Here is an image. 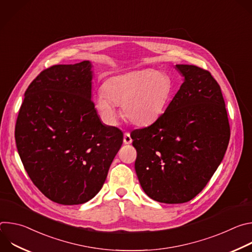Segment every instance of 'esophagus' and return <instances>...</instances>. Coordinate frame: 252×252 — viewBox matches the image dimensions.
<instances>
[{"instance_id": "1", "label": "esophagus", "mask_w": 252, "mask_h": 252, "mask_svg": "<svg viewBox=\"0 0 252 252\" xmlns=\"http://www.w3.org/2000/svg\"><path fill=\"white\" fill-rule=\"evenodd\" d=\"M132 142V138L130 136L129 132H125L124 134V143L125 145H129V143Z\"/></svg>"}]
</instances>
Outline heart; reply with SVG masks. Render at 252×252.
<instances>
[{
  "label": "heart",
  "mask_w": 252,
  "mask_h": 252,
  "mask_svg": "<svg viewBox=\"0 0 252 252\" xmlns=\"http://www.w3.org/2000/svg\"><path fill=\"white\" fill-rule=\"evenodd\" d=\"M172 94L168 77L155 69L130 71L106 79L94 96V106L102 120L115 125L120 116L136 126L155 123L165 111Z\"/></svg>",
  "instance_id": "b5f03b06"
}]
</instances>
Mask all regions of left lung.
Returning a JSON list of instances; mask_svg holds the SVG:
<instances>
[{
  "mask_svg": "<svg viewBox=\"0 0 252 252\" xmlns=\"http://www.w3.org/2000/svg\"><path fill=\"white\" fill-rule=\"evenodd\" d=\"M184 83L165 112L130 133L138 182L151 198L184 203L195 197L226 152L230 127L218 82L208 70L176 64Z\"/></svg>",
  "mask_w": 252,
  "mask_h": 252,
  "instance_id": "left-lung-1",
  "label": "left lung"
}]
</instances>
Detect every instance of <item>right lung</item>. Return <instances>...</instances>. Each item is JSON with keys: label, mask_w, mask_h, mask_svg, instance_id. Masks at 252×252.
<instances>
[{"label": "right lung", "mask_w": 252, "mask_h": 252, "mask_svg": "<svg viewBox=\"0 0 252 252\" xmlns=\"http://www.w3.org/2000/svg\"><path fill=\"white\" fill-rule=\"evenodd\" d=\"M92 66L84 61L43 70L28 87L16 123L26 171L60 204L92 199L123 145L122 130L101 124L91 99Z\"/></svg>", "instance_id": "add662e5"}]
</instances>
